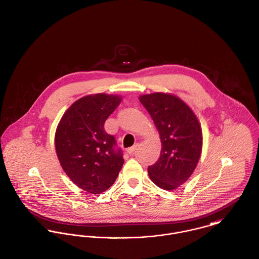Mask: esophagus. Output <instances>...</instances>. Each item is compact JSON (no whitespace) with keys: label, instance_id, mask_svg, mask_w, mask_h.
Masks as SVG:
<instances>
[{"label":"esophagus","instance_id":"esophagus-1","mask_svg":"<svg viewBox=\"0 0 259 259\" xmlns=\"http://www.w3.org/2000/svg\"><path fill=\"white\" fill-rule=\"evenodd\" d=\"M137 148H138V144H135L134 146H132V147H130V148H127V153L128 154H131V155H133L134 154V152L137 150Z\"/></svg>","mask_w":259,"mask_h":259}]
</instances>
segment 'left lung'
<instances>
[{"instance_id": "8db88e82", "label": "left lung", "mask_w": 259, "mask_h": 259, "mask_svg": "<svg viewBox=\"0 0 259 259\" xmlns=\"http://www.w3.org/2000/svg\"><path fill=\"white\" fill-rule=\"evenodd\" d=\"M140 101L158 130L161 152L148 166L151 181L159 188L174 190L194 172L202 152V128L193 111L178 97L165 93L142 95Z\"/></svg>"}]
</instances>
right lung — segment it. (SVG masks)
Masks as SVG:
<instances>
[{"mask_svg":"<svg viewBox=\"0 0 259 259\" xmlns=\"http://www.w3.org/2000/svg\"><path fill=\"white\" fill-rule=\"evenodd\" d=\"M121 101L119 96L89 95L71 105L55 134V149L65 173L79 188L101 194L118 177L123 158L106 119Z\"/></svg>","mask_w":259,"mask_h":259,"instance_id":"1","label":"right lung"}]
</instances>
